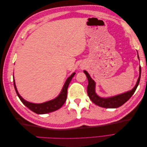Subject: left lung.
Returning a JSON list of instances; mask_svg holds the SVG:
<instances>
[{
  "label": "left lung",
  "instance_id": "obj_1",
  "mask_svg": "<svg viewBox=\"0 0 147 147\" xmlns=\"http://www.w3.org/2000/svg\"><path fill=\"white\" fill-rule=\"evenodd\" d=\"M137 57L139 59L138 53ZM83 72L86 75L88 80V85L87 88L88 95L93 103H94L96 105H97L99 107H101L108 109H116L123 105L124 103H126L131 98V96L134 94V93L136 91L140 82L141 67H139V77L138 78L137 83L135 86L131 90L117 96L108 97H102L97 94V93L96 92V82L91 78L90 74L87 72V71L84 70Z\"/></svg>",
  "mask_w": 147,
  "mask_h": 147
}]
</instances>
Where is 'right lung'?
Listing matches in <instances>:
<instances>
[{"mask_svg":"<svg viewBox=\"0 0 147 147\" xmlns=\"http://www.w3.org/2000/svg\"><path fill=\"white\" fill-rule=\"evenodd\" d=\"M75 74V73L74 72L69 77L67 78L61 92L59 93V94L56 97V98L45 102H43V103H41V104H35V103H32V102H28L27 100H26L25 99H24L23 97L20 95L16 86L15 81L14 80V76H13V84H14V87L18 96L21 101L23 102V104L25 106L27 107L31 111H32V112H34V113L37 114H46L50 112H54V111L58 110L65 103L67 99V94L68 86L69 85L70 81L72 80V78L74 77Z\"/></svg>","mask_w":147,"mask_h":147,"instance_id":"right-lung-1","label":"right lung"}]
</instances>
